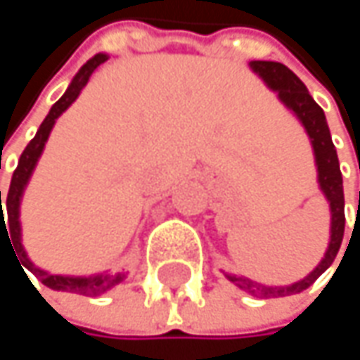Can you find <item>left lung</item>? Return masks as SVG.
I'll use <instances>...</instances> for the list:
<instances>
[{"label": "left lung", "instance_id": "left-lung-1", "mask_svg": "<svg viewBox=\"0 0 360 360\" xmlns=\"http://www.w3.org/2000/svg\"><path fill=\"white\" fill-rule=\"evenodd\" d=\"M254 72H258L264 83L275 89L279 94V100L292 110L300 122L304 124L311 141H313V150H315V160H317V171H319V185L323 189V193L329 200L331 206V242L327 254L321 260V264L302 281L294 283V285H285V288H269V285H260L256 281H250L246 277H238V275H227L229 281H233L236 285H240L242 290H246L252 296L258 298H279V296H290V294H298L302 290H307L309 285H313L319 275L329 269V264L333 262L335 254L342 246V238H344V225H346V217H344V189H342V173H340V162H338V154L329 135V127L325 120V114L321 106L311 98L309 89L304 87V83L283 64L279 62H262L256 60L250 62Z\"/></svg>", "mask_w": 360, "mask_h": 360}]
</instances>
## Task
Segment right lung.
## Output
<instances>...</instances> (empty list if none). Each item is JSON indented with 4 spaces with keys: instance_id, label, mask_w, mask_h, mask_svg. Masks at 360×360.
<instances>
[{
    "instance_id": "1",
    "label": "right lung",
    "mask_w": 360,
    "mask_h": 360,
    "mask_svg": "<svg viewBox=\"0 0 360 360\" xmlns=\"http://www.w3.org/2000/svg\"><path fill=\"white\" fill-rule=\"evenodd\" d=\"M106 60H108V56L98 53V56H94V58H91V60H89L81 70H79V75L72 79L70 87L66 89V94H64V96L53 104V106H51L49 114H47V116H45V120L41 122V127H39L37 135L31 139V143L25 148V152H22V156H20V160H18V167H16V171H14V175H12L10 191H8V200H6L8 221H6V219H4V214H1V191H0V250H1V236H6V238H8V242H10V246H14L12 250H16L22 254V258H20V260H25L22 264H27V266L35 273L37 277H39V281H41L43 285H47V288H51V290H58V292H72V294H81V296H100V294L108 292L112 285H116L122 277H120V275L62 277V275H49V273H45V271H41V269L33 266V262L27 258V254H25V250H22V244H20L18 206H20L22 189H25L27 181H29L31 173H33V169H35L37 158H39V156H41V152H43V146H45V141H47V137H49V131H51V127H53L56 118H58L64 110L68 108V106L77 100V96L81 94V89L87 85V81H89V77H91V72H94L102 62H106ZM20 260H18V262H20Z\"/></svg>"
}]
</instances>
